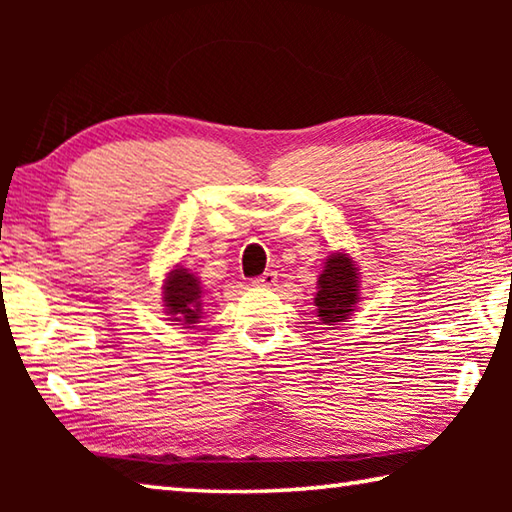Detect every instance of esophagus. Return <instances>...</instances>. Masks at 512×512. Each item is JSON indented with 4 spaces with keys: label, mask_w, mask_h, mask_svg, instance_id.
Listing matches in <instances>:
<instances>
[{
    "label": "esophagus",
    "mask_w": 512,
    "mask_h": 512,
    "mask_svg": "<svg viewBox=\"0 0 512 512\" xmlns=\"http://www.w3.org/2000/svg\"><path fill=\"white\" fill-rule=\"evenodd\" d=\"M275 282H277V273L275 271H266V273H262V275L255 277V280H253L255 287H273Z\"/></svg>",
    "instance_id": "esophagus-1"
}]
</instances>
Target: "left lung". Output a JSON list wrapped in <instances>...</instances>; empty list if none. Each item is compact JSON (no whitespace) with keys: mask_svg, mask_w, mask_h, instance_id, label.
I'll list each match as a JSON object with an SVG mask.
<instances>
[{"mask_svg":"<svg viewBox=\"0 0 512 512\" xmlns=\"http://www.w3.org/2000/svg\"><path fill=\"white\" fill-rule=\"evenodd\" d=\"M357 282V268L350 257L334 253L327 259L323 273L318 277V293L314 298L323 323L334 325L350 316L352 307L359 300Z\"/></svg>","mask_w":512,"mask_h":512,"instance_id":"8db88e82","label":"left lung"}]
</instances>
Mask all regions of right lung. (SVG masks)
Listing matches in <instances>:
<instances>
[{
	"mask_svg": "<svg viewBox=\"0 0 512 512\" xmlns=\"http://www.w3.org/2000/svg\"><path fill=\"white\" fill-rule=\"evenodd\" d=\"M164 305L173 320H183L185 325H194L201 318V284L187 268L171 271L164 282Z\"/></svg>",
	"mask_w": 512,
	"mask_h": 512,
	"instance_id": "add662e5",
	"label": "right lung"
}]
</instances>
